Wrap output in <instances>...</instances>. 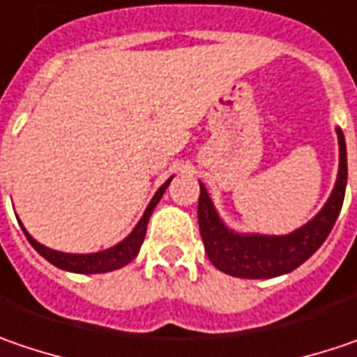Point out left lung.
Here are the masks:
<instances>
[{
	"label": "left lung",
	"mask_w": 357,
	"mask_h": 357,
	"mask_svg": "<svg viewBox=\"0 0 357 357\" xmlns=\"http://www.w3.org/2000/svg\"><path fill=\"white\" fill-rule=\"evenodd\" d=\"M340 141V172L337 181L321 212L287 236H262V234H236L218 218L214 204L206 188L199 183L198 224L204 248L212 264L232 277L241 279H273L295 271L303 264L329 236L340 216L347 183L346 139L337 129Z\"/></svg>",
	"instance_id": "obj_1"
}]
</instances>
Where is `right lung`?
Returning a JSON list of instances; mask_svg holds the SVG:
<instances>
[{"mask_svg":"<svg viewBox=\"0 0 357 357\" xmlns=\"http://www.w3.org/2000/svg\"><path fill=\"white\" fill-rule=\"evenodd\" d=\"M169 181L172 178L167 179L161 188H159L158 192H155V196L153 199L149 202V206H147V210H145V214H143V218L139 220V224L135 226V230L125 238L123 242H119L116 246L113 248H109V250H102V252H95V255H68V252H58V250H52V248H48V246H44V244H40V242H36L26 232V228H24V234H26V238L30 241L33 248L46 259L48 262H52L54 266H58V268H62V271H70V273H82V275H93V273H109V271H116V268H121V266H125V264H129V262L133 261L137 257V252H139V248H141V244H143V238H145V232H147V222H149V216H151V212H153V208L158 206V202L163 196V192H165V188L169 185Z\"/></svg>","mask_w":357,"mask_h":357,"instance_id":"obj_1","label":"right lung"}]
</instances>
